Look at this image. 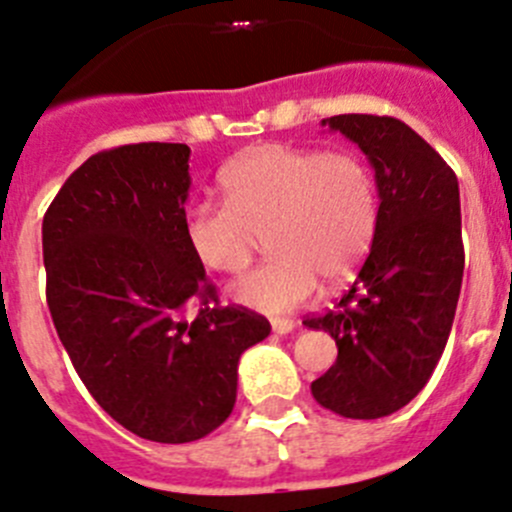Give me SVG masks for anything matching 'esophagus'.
I'll list each match as a JSON object with an SVG mask.
<instances>
[{
	"instance_id": "obj_1",
	"label": "esophagus",
	"mask_w": 512,
	"mask_h": 512,
	"mask_svg": "<svg viewBox=\"0 0 512 512\" xmlns=\"http://www.w3.org/2000/svg\"><path fill=\"white\" fill-rule=\"evenodd\" d=\"M294 327H297V322L287 320V317H276V320H271V330H274L276 335H289Z\"/></svg>"
}]
</instances>
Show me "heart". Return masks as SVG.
I'll return each instance as SVG.
<instances>
[{
  "instance_id": "b5f03b06",
  "label": "heart",
  "mask_w": 512,
  "mask_h": 512,
  "mask_svg": "<svg viewBox=\"0 0 512 512\" xmlns=\"http://www.w3.org/2000/svg\"><path fill=\"white\" fill-rule=\"evenodd\" d=\"M225 203H195L185 241L208 271L236 276L261 241L271 261L231 287L233 302L266 314L292 312L314 297L320 279H353L378 233L381 200L370 164L353 149L264 144L220 172Z\"/></svg>"
}]
</instances>
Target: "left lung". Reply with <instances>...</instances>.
<instances>
[{"label":"left lung","mask_w":512,"mask_h":512,"mask_svg":"<svg viewBox=\"0 0 512 512\" xmlns=\"http://www.w3.org/2000/svg\"><path fill=\"white\" fill-rule=\"evenodd\" d=\"M322 126L370 159L381 218L353 287L335 309L304 320L337 342L312 396L345 419H381L419 396L452 332L464 271L457 175L393 116L340 114Z\"/></svg>","instance_id":"obj_1"}]
</instances>
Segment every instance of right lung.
Returning <instances> with one entry per match:
<instances>
[{"label":"right lung","mask_w":512,"mask_h":512,"mask_svg":"<svg viewBox=\"0 0 512 512\" xmlns=\"http://www.w3.org/2000/svg\"><path fill=\"white\" fill-rule=\"evenodd\" d=\"M187 162V144L98 152L42 218L45 294L75 373L111 419L162 444L231 416L238 358L271 332L251 309L220 307L187 246Z\"/></svg>","instance_id":"add662e5"}]
</instances>
